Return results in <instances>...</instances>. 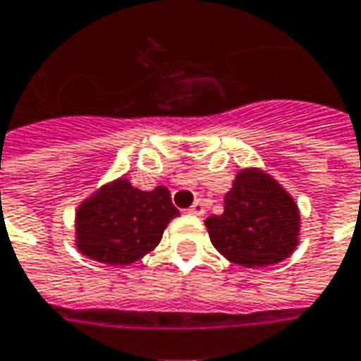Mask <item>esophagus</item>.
<instances>
[{
    "instance_id": "34e87169",
    "label": "esophagus",
    "mask_w": 361,
    "mask_h": 361,
    "mask_svg": "<svg viewBox=\"0 0 361 361\" xmlns=\"http://www.w3.org/2000/svg\"><path fill=\"white\" fill-rule=\"evenodd\" d=\"M204 212H206V208H204V204L200 202V200H195V204L189 208V214H192V216H204Z\"/></svg>"
}]
</instances>
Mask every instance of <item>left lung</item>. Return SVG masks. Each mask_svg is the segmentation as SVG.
I'll return each mask as SVG.
<instances>
[{
    "label": "left lung",
    "instance_id": "8db88e82",
    "mask_svg": "<svg viewBox=\"0 0 361 361\" xmlns=\"http://www.w3.org/2000/svg\"><path fill=\"white\" fill-rule=\"evenodd\" d=\"M219 254L242 267H269L295 252L301 212L295 199L263 169H242L225 192L224 214L204 221Z\"/></svg>",
    "mask_w": 361,
    "mask_h": 361
}]
</instances>
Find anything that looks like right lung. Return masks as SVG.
I'll return each instance as SVG.
<instances>
[{
  "label": "right lung",
  "mask_w": 361,
  "mask_h": 361,
  "mask_svg": "<svg viewBox=\"0 0 361 361\" xmlns=\"http://www.w3.org/2000/svg\"><path fill=\"white\" fill-rule=\"evenodd\" d=\"M180 210L164 185L142 191L121 176L98 187L75 210V247L104 265H132L153 252Z\"/></svg>",
  "instance_id": "obj_1"
}]
</instances>
